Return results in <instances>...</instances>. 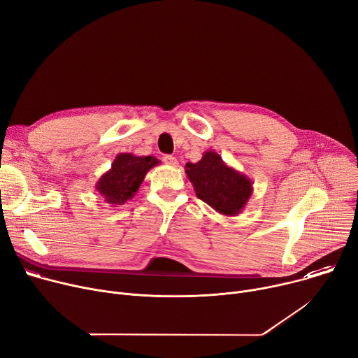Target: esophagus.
I'll return each instance as SVG.
<instances>
[{"instance_id":"obj_1","label":"esophagus","mask_w":358,"mask_h":358,"mask_svg":"<svg viewBox=\"0 0 358 358\" xmlns=\"http://www.w3.org/2000/svg\"><path fill=\"white\" fill-rule=\"evenodd\" d=\"M164 162H165L166 165L172 166V168H178V166H179L178 159H176L175 156H172V155H166V156H164Z\"/></svg>"}]
</instances>
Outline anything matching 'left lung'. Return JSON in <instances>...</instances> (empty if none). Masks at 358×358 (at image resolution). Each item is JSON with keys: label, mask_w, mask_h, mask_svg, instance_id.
Listing matches in <instances>:
<instances>
[{"label": "left lung", "mask_w": 358, "mask_h": 358, "mask_svg": "<svg viewBox=\"0 0 358 358\" xmlns=\"http://www.w3.org/2000/svg\"><path fill=\"white\" fill-rule=\"evenodd\" d=\"M185 172L196 196L224 216H237L253 194L249 176L230 168L215 150H206L199 162L186 164Z\"/></svg>", "instance_id": "left-lung-1"}]
</instances>
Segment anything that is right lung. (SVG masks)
<instances>
[{
	"label": "right lung",
	"mask_w": 358,
	"mask_h": 358,
	"mask_svg": "<svg viewBox=\"0 0 358 358\" xmlns=\"http://www.w3.org/2000/svg\"><path fill=\"white\" fill-rule=\"evenodd\" d=\"M161 164L155 156H136L134 153H119L112 166L95 185L96 192L109 206H121L132 199L139 190L146 173Z\"/></svg>",
	"instance_id": "obj_1"
}]
</instances>
